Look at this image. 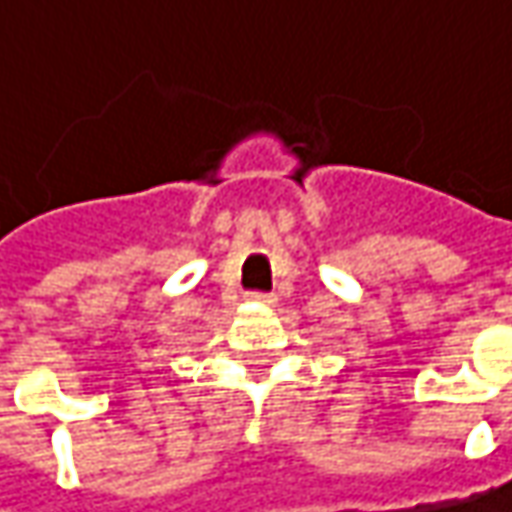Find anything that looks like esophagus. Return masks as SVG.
I'll list each match as a JSON object with an SVG mask.
<instances>
[{
	"mask_svg": "<svg viewBox=\"0 0 512 512\" xmlns=\"http://www.w3.org/2000/svg\"><path fill=\"white\" fill-rule=\"evenodd\" d=\"M246 298L252 300V303H260V306H272V303L278 300L272 292H249Z\"/></svg>",
	"mask_w": 512,
	"mask_h": 512,
	"instance_id": "obj_1",
	"label": "esophagus"
}]
</instances>
